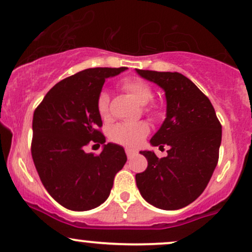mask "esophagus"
<instances>
[{
    "instance_id": "34e87169",
    "label": "esophagus",
    "mask_w": 252,
    "mask_h": 252,
    "mask_svg": "<svg viewBox=\"0 0 252 252\" xmlns=\"http://www.w3.org/2000/svg\"><path fill=\"white\" fill-rule=\"evenodd\" d=\"M126 155H127V158H128V159H132L133 157H134L135 155H137V152H135V151H133V150L127 149V150H126Z\"/></svg>"
}]
</instances>
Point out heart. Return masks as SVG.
Here are the masks:
<instances>
[{
  "mask_svg": "<svg viewBox=\"0 0 252 252\" xmlns=\"http://www.w3.org/2000/svg\"><path fill=\"white\" fill-rule=\"evenodd\" d=\"M124 91L131 95L134 101L140 106H146L153 99V91L151 86L144 80L138 78L125 79L121 84ZM109 96L107 92H101L97 97V111L101 117L108 114ZM149 126L145 123L118 124L112 128L111 138L115 143H119L127 147H137L149 134Z\"/></svg>",
  "mask_w": 252,
  "mask_h": 252,
  "instance_id": "heart-1",
  "label": "heart"
}]
</instances>
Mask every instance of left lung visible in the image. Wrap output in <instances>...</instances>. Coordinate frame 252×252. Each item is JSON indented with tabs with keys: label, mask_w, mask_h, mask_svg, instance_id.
Instances as JSON below:
<instances>
[{
	"label": "left lung",
	"mask_w": 252,
	"mask_h": 252,
	"mask_svg": "<svg viewBox=\"0 0 252 252\" xmlns=\"http://www.w3.org/2000/svg\"><path fill=\"white\" fill-rule=\"evenodd\" d=\"M135 72L165 92L166 118L150 143L159 149L170 146L160 159L153 151H140L149 165L135 174L139 192L158 209L185 208L203 193L217 166L220 123L208 96L183 74Z\"/></svg>",
	"instance_id": "1"
}]
</instances>
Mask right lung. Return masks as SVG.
<instances>
[{
  "label": "right lung",
  "instance_id": "add662e5",
  "mask_svg": "<svg viewBox=\"0 0 252 252\" xmlns=\"http://www.w3.org/2000/svg\"><path fill=\"white\" fill-rule=\"evenodd\" d=\"M120 68H88L58 82L32 117V156L41 182L63 208L95 209L107 199L114 176L127 157L123 146L105 144L97 97L105 80ZM91 141L103 143L99 156L84 152Z\"/></svg>",
  "mask_w": 252,
  "mask_h": 252
}]
</instances>
